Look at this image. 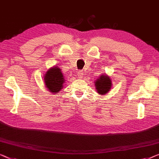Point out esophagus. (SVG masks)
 Here are the masks:
<instances>
[{
	"label": "esophagus",
	"mask_w": 159,
	"mask_h": 159,
	"mask_svg": "<svg viewBox=\"0 0 159 159\" xmlns=\"http://www.w3.org/2000/svg\"><path fill=\"white\" fill-rule=\"evenodd\" d=\"M78 77H79V79H82L84 77V72L83 71H79L78 73Z\"/></svg>",
	"instance_id": "obj_1"
}]
</instances>
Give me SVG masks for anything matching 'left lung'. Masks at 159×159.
Returning a JSON list of instances; mask_svg holds the SVG:
<instances>
[{"label":"left lung","instance_id":"8db88e82","mask_svg":"<svg viewBox=\"0 0 159 159\" xmlns=\"http://www.w3.org/2000/svg\"><path fill=\"white\" fill-rule=\"evenodd\" d=\"M95 88L97 93L103 95L109 92L111 88V80L109 76L107 75H102L95 81Z\"/></svg>","mask_w":159,"mask_h":159}]
</instances>
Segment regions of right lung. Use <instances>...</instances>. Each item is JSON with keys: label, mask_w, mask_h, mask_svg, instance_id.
<instances>
[{"label": "right lung", "mask_w": 159, "mask_h": 159, "mask_svg": "<svg viewBox=\"0 0 159 159\" xmlns=\"http://www.w3.org/2000/svg\"><path fill=\"white\" fill-rule=\"evenodd\" d=\"M44 84L50 92L56 93L63 87L66 81L60 68L54 66L47 71L44 76Z\"/></svg>", "instance_id": "right-lung-1"}]
</instances>
